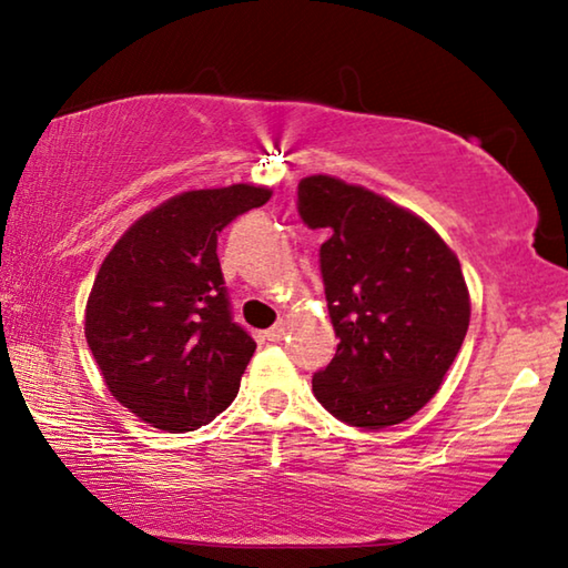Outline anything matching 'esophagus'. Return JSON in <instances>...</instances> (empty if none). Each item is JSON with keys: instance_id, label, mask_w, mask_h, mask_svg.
I'll list each match as a JSON object with an SVG mask.
<instances>
[{"instance_id": "1", "label": "esophagus", "mask_w": 568, "mask_h": 568, "mask_svg": "<svg viewBox=\"0 0 568 568\" xmlns=\"http://www.w3.org/2000/svg\"><path fill=\"white\" fill-rule=\"evenodd\" d=\"M285 334H287L285 321H277V324H275L273 328H267V332H265L267 342H283V336H285Z\"/></svg>"}]
</instances>
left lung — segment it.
Segmentation results:
<instances>
[{"label":"left lung","mask_w":568,"mask_h":568,"mask_svg":"<svg viewBox=\"0 0 568 568\" xmlns=\"http://www.w3.org/2000/svg\"><path fill=\"white\" fill-rule=\"evenodd\" d=\"M298 214L328 234L318 255L338 336L313 395L357 428L408 420L438 393L467 336L459 260L413 211L332 175L303 178Z\"/></svg>","instance_id":"left-lung-1"}]
</instances>
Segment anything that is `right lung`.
I'll return each instance as SVG.
<instances>
[{
    "instance_id": "1",
    "label": "right lung",
    "mask_w": 568,
    "mask_h": 568,
    "mask_svg": "<svg viewBox=\"0 0 568 568\" xmlns=\"http://www.w3.org/2000/svg\"><path fill=\"white\" fill-rule=\"evenodd\" d=\"M270 196L250 183L185 191L140 216L101 262L89 349L109 393L150 426L196 430L240 393L257 344L232 318L216 240Z\"/></svg>"
}]
</instances>
